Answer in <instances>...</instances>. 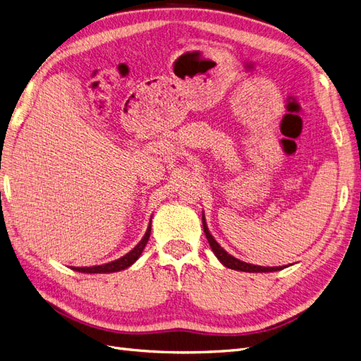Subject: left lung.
Listing matches in <instances>:
<instances>
[{
  "label": "left lung",
  "mask_w": 361,
  "mask_h": 361,
  "mask_svg": "<svg viewBox=\"0 0 361 361\" xmlns=\"http://www.w3.org/2000/svg\"><path fill=\"white\" fill-rule=\"evenodd\" d=\"M202 220H203V228H204V235L207 238V243H209L214 255L218 257V260H220L224 267L231 268V269H236V271H244V272H274V271H280L283 268H286V267H257V265L247 264V262H243V260L231 256L226 250L221 248V245H218V243L212 238L209 231H207L204 218H202Z\"/></svg>",
  "instance_id": "obj_1"
}]
</instances>
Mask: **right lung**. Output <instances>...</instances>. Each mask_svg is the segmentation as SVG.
<instances>
[{
  "instance_id": "obj_1",
  "label": "right lung",
  "mask_w": 361,
  "mask_h": 361,
  "mask_svg": "<svg viewBox=\"0 0 361 361\" xmlns=\"http://www.w3.org/2000/svg\"><path fill=\"white\" fill-rule=\"evenodd\" d=\"M149 236H150V224L147 227V232L143 236V239L134 247V250H130L128 255H125L123 257H120L114 262H110V264H105V265H97V267H84V268H72L75 271H80V272H85V274H102V272H117V271H122L128 267H130L134 264V262L141 256L143 253V250L149 241Z\"/></svg>"
}]
</instances>
